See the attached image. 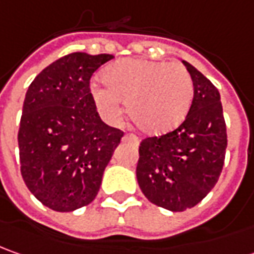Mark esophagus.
Segmentation results:
<instances>
[{
    "label": "esophagus",
    "mask_w": 254,
    "mask_h": 254,
    "mask_svg": "<svg viewBox=\"0 0 254 254\" xmlns=\"http://www.w3.org/2000/svg\"><path fill=\"white\" fill-rule=\"evenodd\" d=\"M124 140H127V142H132V143L137 144L139 143V137L133 133H127V135L124 136Z\"/></svg>",
    "instance_id": "obj_1"
}]
</instances>
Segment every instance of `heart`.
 Segmentation results:
<instances>
[{"instance_id":"b5f03b06","label":"heart","mask_w":254,"mask_h":254,"mask_svg":"<svg viewBox=\"0 0 254 254\" xmlns=\"http://www.w3.org/2000/svg\"><path fill=\"white\" fill-rule=\"evenodd\" d=\"M105 85L94 84L92 100L110 122L127 104L129 118L146 133L159 135L184 121L194 95L192 78L179 63L125 59L105 68Z\"/></svg>"}]
</instances>
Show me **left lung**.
I'll list each match as a JSON object with an SVG mask.
<instances>
[{
    "label": "left lung",
    "instance_id": "1",
    "mask_svg": "<svg viewBox=\"0 0 254 254\" xmlns=\"http://www.w3.org/2000/svg\"><path fill=\"white\" fill-rule=\"evenodd\" d=\"M183 63L194 85L187 117L173 132L143 139L136 167L144 197L173 212L195 206L214 188L228 144L218 88L195 67Z\"/></svg>",
    "mask_w": 254,
    "mask_h": 254
}]
</instances>
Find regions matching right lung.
Here are the masks:
<instances>
[{
    "mask_svg": "<svg viewBox=\"0 0 254 254\" xmlns=\"http://www.w3.org/2000/svg\"><path fill=\"white\" fill-rule=\"evenodd\" d=\"M112 55L70 53L33 80L18 132L21 174L32 194L57 212L88 205L124 132L101 121L92 73Z\"/></svg>",
    "mask_w": 254,
    "mask_h": 254,
    "instance_id": "right-lung-1",
    "label": "right lung"
}]
</instances>
